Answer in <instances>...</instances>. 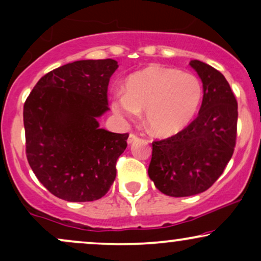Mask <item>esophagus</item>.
<instances>
[{
	"label": "esophagus",
	"mask_w": 261,
	"mask_h": 261,
	"mask_svg": "<svg viewBox=\"0 0 261 261\" xmlns=\"http://www.w3.org/2000/svg\"><path fill=\"white\" fill-rule=\"evenodd\" d=\"M137 140H139V135H136V134H133V133H131L130 135H128L127 143H133V142H135V141H137Z\"/></svg>",
	"instance_id": "34e87169"
}]
</instances>
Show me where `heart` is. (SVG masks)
<instances>
[{
  "mask_svg": "<svg viewBox=\"0 0 261 261\" xmlns=\"http://www.w3.org/2000/svg\"><path fill=\"white\" fill-rule=\"evenodd\" d=\"M202 99V86L196 76L175 68L149 66L131 74L125 94L114 95L112 108L122 118L135 119L145 112L148 130L167 137L190 124Z\"/></svg>",
  "mask_w": 261,
  "mask_h": 261,
  "instance_id": "heart-1",
  "label": "heart"
}]
</instances>
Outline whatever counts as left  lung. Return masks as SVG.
Masks as SVG:
<instances>
[{
    "label": "left lung",
    "instance_id": "1",
    "mask_svg": "<svg viewBox=\"0 0 261 261\" xmlns=\"http://www.w3.org/2000/svg\"><path fill=\"white\" fill-rule=\"evenodd\" d=\"M203 86L199 115L184 130L152 142L148 175L168 196L196 195L212 187L232 158L238 104L229 83L216 68L191 60Z\"/></svg>",
    "mask_w": 261,
    "mask_h": 261
}]
</instances>
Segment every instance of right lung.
<instances>
[{
  "mask_svg": "<svg viewBox=\"0 0 261 261\" xmlns=\"http://www.w3.org/2000/svg\"><path fill=\"white\" fill-rule=\"evenodd\" d=\"M118 62L81 60L47 72L23 108L25 154L38 180L53 195L72 202L108 193L128 134L99 128L109 110L108 86Z\"/></svg>",
  "mask_w": 261,
  "mask_h": 261,
  "instance_id": "obj_1",
  "label": "right lung"
}]
</instances>
